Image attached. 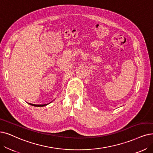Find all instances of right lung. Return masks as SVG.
<instances>
[{"mask_svg":"<svg viewBox=\"0 0 153 153\" xmlns=\"http://www.w3.org/2000/svg\"><path fill=\"white\" fill-rule=\"evenodd\" d=\"M29 104L33 105V106H35V107H43V106H45V105H48V104H43V105H36V104H32V103H29Z\"/></svg>","mask_w":153,"mask_h":153,"instance_id":"obj_1","label":"right lung"}]
</instances>
